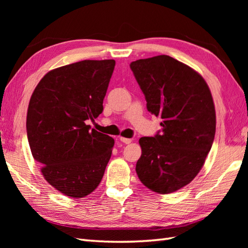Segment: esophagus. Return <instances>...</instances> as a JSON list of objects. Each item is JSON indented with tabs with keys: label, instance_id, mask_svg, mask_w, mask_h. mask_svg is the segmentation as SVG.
I'll use <instances>...</instances> for the list:
<instances>
[{
	"label": "esophagus",
	"instance_id": "esophagus-1",
	"mask_svg": "<svg viewBox=\"0 0 248 248\" xmlns=\"http://www.w3.org/2000/svg\"><path fill=\"white\" fill-rule=\"evenodd\" d=\"M120 140L123 141L124 144H130L131 141H132V140L131 139H125V138H120Z\"/></svg>",
	"mask_w": 248,
	"mask_h": 248
}]
</instances>
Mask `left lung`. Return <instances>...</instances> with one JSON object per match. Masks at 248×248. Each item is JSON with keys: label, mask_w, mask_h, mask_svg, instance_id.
I'll return each mask as SVG.
<instances>
[{"label": "left lung", "mask_w": 248, "mask_h": 248, "mask_svg": "<svg viewBox=\"0 0 248 248\" xmlns=\"http://www.w3.org/2000/svg\"><path fill=\"white\" fill-rule=\"evenodd\" d=\"M130 68L148 112L163 119L161 133L140 139L136 173L151 191L176 192L197 176L212 147L217 116L211 92L198 72L168 55L138 60Z\"/></svg>", "instance_id": "left-lung-1"}]
</instances>
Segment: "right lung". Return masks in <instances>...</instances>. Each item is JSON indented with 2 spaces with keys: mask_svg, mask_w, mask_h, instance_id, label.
<instances>
[{
  "mask_svg": "<svg viewBox=\"0 0 248 248\" xmlns=\"http://www.w3.org/2000/svg\"><path fill=\"white\" fill-rule=\"evenodd\" d=\"M114 60L82 61L56 68L41 78L31 94L26 133L31 155L52 186L82 198L101 182L114 139L86 120L103 110Z\"/></svg>",
  "mask_w": 248,
  "mask_h": 248,
  "instance_id": "obj_1",
  "label": "right lung"
}]
</instances>
